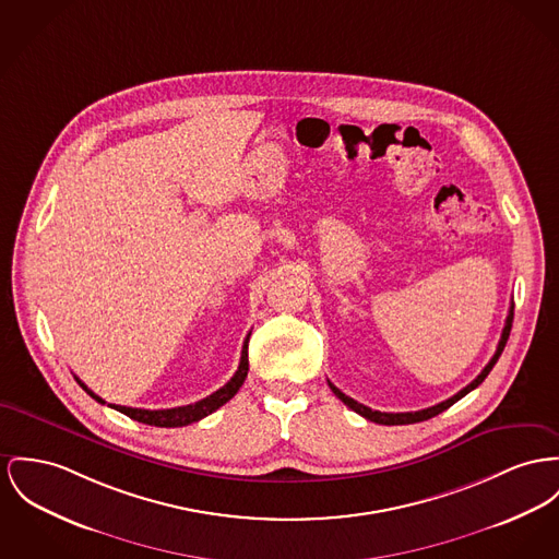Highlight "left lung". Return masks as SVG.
<instances>
[{"instance_id": "obj_1", "label": "left lung", "mask_w": 559, "mask_h": 559, "mask_svg": "<svg viewBox=\"0 0 559 559\" xmlns=\"http://www.w3.org/2000/svg\"><path fill=\"white\" fill-rule=\"evenodd\" d=\"M513 309H515V305L511 302V309H509V316H507V324H504V329H502V336H500V341H498L496 354H493V356H491V360L485 365L484 371L479 372V374H477V379H473V381H471L466 388H462L457 394H453L451 399H447V401L439 403V405H435V407H428V409L421 411H407V413H381V411L369 409V407H365V405L356 403L354 399L345 396V394H343L338 388H335L331 381H329V385H331V390L335 392V396L338 401H343L349 409L356 411L358 415L367 417L369 421H374V424H383V426H403V424H415V421L430 419V417H435V415H439V413H443V411L449 409L453 403H457L460 399H464L468 392H473L477 385H481V383H484L485 377L489 374V371L493 369V365L498 362V358H500V354H502V349H504V345H507V341H509V335H511V326H513Z\"/></svg>"}]
</instances>
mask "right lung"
<instances>
[{"instance_id": "right-lung-1", "label": "right lung", "mask_w": 559, "mask_h": 559, "mask_svg": "<svg viewBox=\"0 0 559 559\" xmlns=\"http://www.w3.org/2000/svg\"><path fill=\"white\" fill-rule=\"evenodd\" d=\"M248 338L243 341V349H241V360H239V369L235 371V374L230 377L228 383H224L221 390H216L214 394H210L207 399L203 401H197L194 405H187V407H174V409H133V407H120V405H110L112 409L124 413L127 417L135 419V421H142V424H148V426H158V428H180V426H188L192 421H199L203 417H207L210 413H214L216 409H221L224 403H228L237 392L239 388L243 385L246 377H248ZM75 381L82 385V390H86V394H91L97 403L106 405V401L102 396H97L93 390H88L78 377Z\"/></svg>"}]
</instances>
